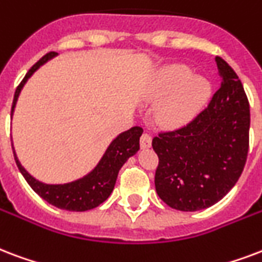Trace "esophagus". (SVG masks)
Listing matches in <instances>:
<instances>
[{
	"label": "esophagus",
	"instance_id": "obj_1",
	"mask_svg": "<svg viewBox=\"0 0 262 262\" xmlns=\"http://www.w3.org/2000/svg\"><path fill=\"white\" fill-rule=\"evenodd\" d=\"M151 143H152L151 136H149L148 133H143L141 137H140V145H141V148H149V147H151Z\"/></svg>",
	"mask_w": 262,
	"mask_h": 262
}]
</instances>
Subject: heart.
<instances>
[{"label":"heart","instance_id":"heart-1","mask_svg":"<svg viewBox=\"0 0 262 262\" xmlns=\"http://www.w3.org/2000/svg\"><path fill=\"white\" fill-rule=\"evenodd\" d=\"M154 96L166 97L159 108V119L169 126H181L206 107L211 96V83L202 75H192L188 66L171 64L158 75Z\"/></svg>","mask_w":262,"mask_h":262}]
</instances>
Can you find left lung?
<instances>
[{
	"instance_id": "1",
	"label": "left lung",
	"mask_w": 262,
	"mask_h": 262,
	"mask_svg": "<svg viewBox=\"0 0 262 262\" xmlns=\"http://www.w3.org/2000/svg\"><path fill=\"white\" fill-rule=\"evenodd\" d=\"M221 88L196 118L152 139L159 158L155 189L167 206L196 211L213 206L236 184L247 159L250 105L232 67L215 57Z\"/></svg>"
}]
</instances>
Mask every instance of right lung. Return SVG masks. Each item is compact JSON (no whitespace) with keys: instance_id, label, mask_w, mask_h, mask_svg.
<instances>
[{"instance_id":"right-lung-1","label":"right lung","mask_w":262,"mask_h":262,"mask_svg":"<svg viewBox=\"0 0 262 262\" xmlns=\"http://www.w3.org/2000/svg\"><path fill=\"white\" fill-rule=\"evenodd\" d=\"M56 55L57 53L55 52L47 53L42 59L38 60L37 63L29 70V73L26 74L23 81L16 88L13 103H12L11 117L13 115L17 97L25 86V83L27 82V79L41 66L45 64L48 60L53 59ZM141 133H143V129L140 126H135L117 136L111 141L108 148L105 149L104 155L101 157L99 163L96 165V167L91 173L83 176L82 179H78L71 183H66V184H45L42 181L34 179L19 162L13 144H12V149H13V157H15L16 165L19 167L20 173L23 174L30 187L42 199H45L48 203H51L53 206L63 209V210L86 211L101 205L111 195L115 181H117L118 173L123 166V163L140 149Z\"/></svg>"}]
</instances>
